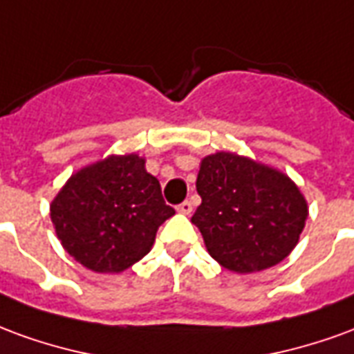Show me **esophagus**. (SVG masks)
I'll return each mask as SVG.
<instances>
[{"mask_svg": "<svg viewBox=\"0 0 354 354\" xmlns=\"http://www.w3.org/2000/svg\"><path fill=\"white\" fill-rule=\"evenodd\" d=\"M176 210L178 212H182V214H192V210H193L192 203H189V201H184V203H180V205H178Z\"/></svg>", "mask_w": 354, "mask_h": 354, "instance_id": "esophagus-1", "label": "esophagus"}]
</instances>
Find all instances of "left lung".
<instances>
[{
	"label": "left lung",
	"instance_id": "8db88e82",
	"mask_svg": "<svg viewBox=\"0 0 354 354\" xmlns=\"http://www.w3.org/2000/svg\"><path fill=\"white\" fill-rule=\"evenodd\" d=\"M192 222L225 269L252 273L277 266L299 241L307 203L282 172L235 153L208 155L197 176Z\"/></svg>",
	"mask_w": 354,
	"mask_h": 354
}]
</instances>
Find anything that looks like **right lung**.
Returning a JSON list of instances; mask_svg holds the SVG:
<instances>
[{"mask_svg":"<svg viewBox=\"0 0 354 354\" xmlns=\"http://www.w3.org/2000/svg\"><path fill=\"white\" fill-rule=\"evenodd\" d=\"M174 208L138 155L108 157L73 174L50 205L66 252L98 273H119L142 260Z\"/></svg>","mask_w":354,"mask_h":354,"instance_id":"add662e5","label":"right lung"}]
</instances>
